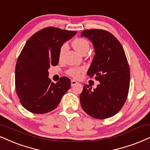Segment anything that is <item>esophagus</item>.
Here are the masks:
<instances>
[{"label": "esophagus", "mask_w": 150, "mask_h": 150, "mask_svg": "<svg viewBox=\"0 0 150 150\" xmlns=\"http://www.w3.org/2000/svg\"><path fill=\"white\" fill-rule=\"evenodd\" d=\"M77 81H75V80H71V86H75V85H76V84H77Z\"/></svg>", "instance_id": "1"}]
</instances>
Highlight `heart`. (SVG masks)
Segmentation results:
<instances>
[{
	"label": "heart",
	"mask_w": 150,
	"mask_h": 150,
	"mask_svg": "<svg viewBox=\"0 0 150 150\" xmlns=\"http://www.w3.org/2000/svg\"><path fill=\"white\" fill-rule=\"evenodd\" d=\"M73 45L74 48L77 52L82 54L84 52H88L89 49V43L87 40L82 38H78L74 40L73 42ZM66 48H67V45L66 44L63 45L60 49V52H59V56L61 57L64 54V53L66 51ZM84 68H71L67 71L68 75L70 76L75 77V78H78L80 76V74L84 72Z\"/></svg>",
	"instance_id": "1"
}]
</instances>
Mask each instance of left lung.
I'll return each instance as SVG.
<instances>
[{
  "label": "left lung",
  "instance_id": "1",
  "mask_svg": "<svg viewBox=\"0 0 150 150\" xmlns=\"http://www.w3.org/2000/svg\"><path fill=\"white\" fill-rule=\"evenodd\" d=\"M92 42L95 55L87 75L99 81L93 91L84 84L80 96L86 114L99 120L114 116L125 103L130 84V69L123 47L112 34L101 29L81 33Z\"/></svg>",
  "mask_w": 150,
  "mask_h": 150
}]
</instances>
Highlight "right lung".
Masks as SVG:
<instances>
[{
    "mask_svg": "<svg viewBox=\"0 0 150 150\" xmlns=\"http://www.w3.org/2000/svg\"><path fill=\"white\" fill-rule=\"evenodd\" d=\"M76 31L47 27L33 34L23 47L15 68V88L27 110L45 114L53 110L70 87V80L61 77L56 84L48 77L50 66L59 64L64 43Z\"/></svg>",
    "mask_w": 150,
    "mask_h": 150,
    "instance_id": "1",
    "label": "right lung"
}]
</instances>
